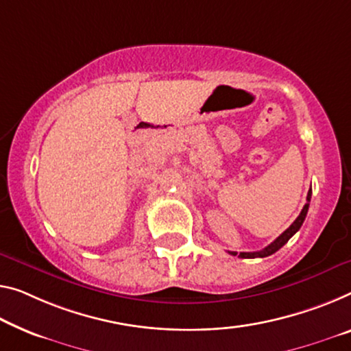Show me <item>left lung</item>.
I'll list each match as a JSON object with an SVG mask.
<instances>
[{"mask_svg": "<svg viewBox=\"0 0 351 351\" xmlns=\"http://www.w3.org/2000/svg\"><path fill=\"white\" fill-rule=\"evenodd\" d=\"M311 196H312V190H309V193H307V197H306V204H304V207H303V210H301V213L298 215V218H296L293 223H292V226H290V228L287 229V230H284L281 235L278 237L276 240L273 241V243H269L267 247H263V250H261V251H256V252H234V251H229V254H232V256H237L239 254V257H241V258H256V257H267V256H271V254H274V252H276L278 250H281V247L287 243V241L292 239V237L296 234V232L300 230V228L301 226H303V223H304V219H306V215H307V210H309V202H311Z\"/></svg>", "mask_w": 351, "mask_h": 351, "instance_id": "left-lung-1", "label": "left lung"}]
</instances>
